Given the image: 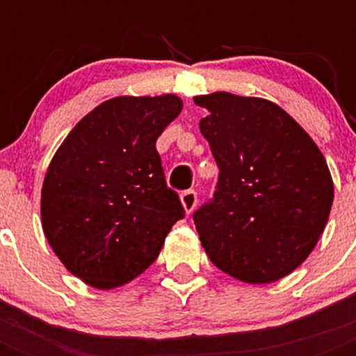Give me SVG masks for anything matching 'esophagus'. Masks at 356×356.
Returning <instances> with one entry per match:
<instances>
[{
  "mask_svg": "<svg viewBox=\"0 0 356 356\" xmlns=\"http://www.w3.org/2000/svg\"><path fill=\"white\" fill-rule=\"evenodd\" d=\"M181 203H183V209L186 214L194 211L195 205H197V194H195V190H184L183 194H181Z\"/></svg>",
  "mask_w": 356,
  "mask_h": 356,
  "instance_id": "obj_1",
  "label": "esophagus"
}]
</instances>
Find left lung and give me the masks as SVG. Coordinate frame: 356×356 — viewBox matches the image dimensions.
Masks as SVG:
<instances>
[{
	"label": "left lung",
	"mask_w": 356,
	"mask_h": 356,
	"mask_svg": "<svg viewBox=\"0 0 356 356\" xmlns=\"http://www.w3.org/2000/svg\"><path fill=\"white\" fill-rule=\"evenodd\" d=\"M220 168L209 203L194 223L209 259L249 284L292 273L316 248L334 188L325 156L279 105L262 97L214 92L194 97Z\"/></svg>",
	"instance_id": "8db88e82"
}]
</instances>
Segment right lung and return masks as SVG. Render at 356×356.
I'll list each match as a JSON object with an SVG mask.
<instances>
[{"mask_svg": "<svg viewBox=\"0 0 356 356\" xmlns=\"http://www.w3.org/2000/svg\"><path fill=\"white\" fill-rule=\"evenodd\" d=\"M181 108L173 94L113 97L53 155L42 184V229L66 270L86 284L111 290L133 281L184 216L155 147Z\"/></svg>", "mask_w": 356, "mask_h": 356, "instance_id": "add662e5", "label": "right lung"}]
</instances>
